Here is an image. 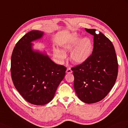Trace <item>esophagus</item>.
<instances>
[{
  "mask_svg": "<svg viewBox=\"0 0 128 128\" xmlns=\"http://www.w3.org/2000/svg\"><path fill=\"white\" fill-rule=\"evenodd\" d=\"M72 71L71 70V69H70V68H68V69H66V72L67 74H70V73H72Z\"/></svg>",
  "mask_w": 128,
  "mask_h": 128,
  "instance_id": "1",
  "label": "esophagus"
}]
</instances>
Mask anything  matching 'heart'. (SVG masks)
I'll list each match as a JSON object with an SVG mask.
<instances>
[{
    "label": "heart",
    "mask_w": 128,
    "mask_h": 128,
    "mask_svg": "<svg viewBox=\"0 0 128 128\" xmlns=\"http://www.w3.org/2000/svg\"><path fill=\"white\" fill-rule=\"evenodd\" d=\"M63 50L55 49L54 55L59 61L63 62L66 58L64 52L70 51V59L75 63L81 64L85 62L90 56L93 50V43L89 38H84L76 32L71 34L61 44Z\"/></svg>",
    "instance_id": "b5f03b06"
}]
</instances>
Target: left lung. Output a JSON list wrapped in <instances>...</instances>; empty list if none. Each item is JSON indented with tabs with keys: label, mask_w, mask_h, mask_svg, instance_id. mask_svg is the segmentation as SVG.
<instances>
[{
	"label": "left lung",
	"mask_w": 128,
	"mask_h": 128,
	"mask_svg": "<svg viewBox=\"0 0 128 128\" xmlns=\"http://www.w3.org/2000/svg\"><path fill=\"white\" fill-rule=\"evenodd\" d=\"M94 36V48L84 63L71 68L74 88L82 102L93 104L100 102L108 94L116 81L118 64L114 47L102 32L85 28Z\"/></svg>",
	"instance_id": "8db88e82"
}]
</instances>
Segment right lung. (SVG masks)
<instances>
[{
  "instance_id": "obj_1",
  "label": "right lung",
  "mask_w": 128,
  "mask_h": 128,
  "mask_svg": "<svg viewBox=\"0 0 128 128\" xmlns=\"http://www.w3.org/2000/svg\"><path fill=\"white\" fill-rule=\"evenodd\" d=\"M43 35L42 32L32 30L24 35L16 44L11 59L14 87L24 99L36 105H45L53 99L66 70L45 53L32 50L31 42Z\"/></svg>"
}]
</instances>
